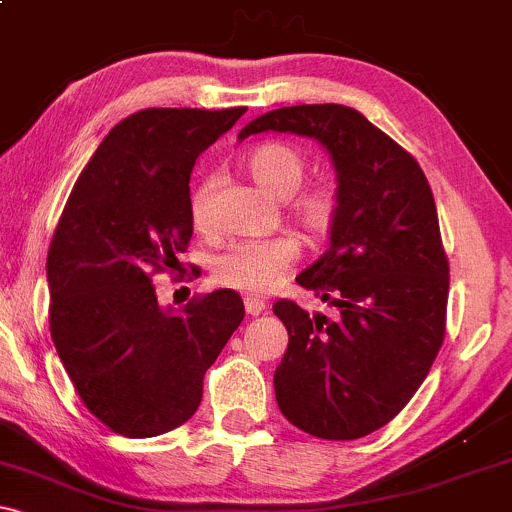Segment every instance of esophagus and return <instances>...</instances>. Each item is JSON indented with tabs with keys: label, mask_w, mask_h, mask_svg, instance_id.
Returning a JSON list of instances; mask_svg holds the SVG:
<instances>
[{
	"label": "esophagus",
	"mask_w": 512,
	"mask_h": 512,
	"mask_svg": "<svg viewBox=\"0 0 512 512\" xmlns=\"http://www.w3.org/2000/svg\"><path fill=\"white\" fill-rule=\"evenodd\" d=\"M245 313L252 315V317L264 315V313H267V303L257 301V298H248V301H245Z\"/></svg>",
	"instance_id": "obj_1"
}]
</instances>
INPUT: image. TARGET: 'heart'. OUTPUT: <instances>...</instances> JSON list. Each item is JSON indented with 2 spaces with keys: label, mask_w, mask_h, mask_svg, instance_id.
<instances>
[{
  "label": "heart",
  "mask_w": 512,
  "mask_h": 512,
  "mask_svg": "<svg viewBox=\"0 0 512 512\" xmlns=\"http://www.w3.org/2000/svg\"><path fill=\"white\" fill-rule=\"evenodd\" d=\"M248 175L264 192L276 199H289L291 219L308 240H320L332 231L339 214V192L332 182L301 187L308 161L296 146L264 142L243 158ZM214 180L204 178L192 187L190 216L197 228L207 226ZM298 245L293 238H267L236 243L211 262V274L219 284L243 293H264L279 284L296 260Z\"/></svg>",
  "instance_id": "1"
}]
</instances>
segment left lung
Wrapping results in <instances>:
<instances>
[{
    "label": "left lung",
    "mask_w": 512,
    "mask_h": 512,
    "mask_svg": "<svg viewBox=\"0 0 512 512\" xmlns=\"http://www.w3.org/2000/svg\"><path fill=\"white\" fill-rule=\"evenodd\" d=\"M262 132L320 142L339 192L330 248L296 276L334 317L274 303L289 332L276 404L315 438H363L407 407L443 346L450 267L431 185L414 156L346 105L272 110L238 139Z\"/></svg>",
    "instance_id": "left-lung-1"
}]
</instances>
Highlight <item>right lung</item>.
<instances>
[{"instance_id": "right-lung-1", "label": "right lung", "mask_w": 512, "mask_h": 512, "mask_svg": "<svg viewBox=\"0 0 512 512\" xmlns=\"http://www.w3.org/2000/svg\"><path fill=\"white\" fill-rule=\"evenodd\" d=\"M245 108L125 117L81 170L48 252L50 332L84 404L110 431L151 438L202 402L204 373L243 322L236 291L161 308L154 276L192 238L190 173Z\"/></svg>"}]
</instances>
